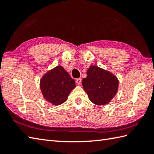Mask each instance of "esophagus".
<instances>
[{"label": "esophagus", "instance_id": "1", "mask_svg": "<svg viewBox=\"0 0 154 154\" xmlns=\"http://www.w3.org/2000/svg\"><path fill=\"white\" fill-rule=\"evenodd\" d=\"M81 81H82V79H81V78H78V79H76V83H77V85H80L81 84Z\"/></svg>", "mask_w": 154, "mask_h": 154}]
</instances>
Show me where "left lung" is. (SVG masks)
<instances>
[{"label": "left lung", "instance_id": "obj_1", "mask_svg": "<svg viewBox=\"0 0 154 154\" xmlns=\"http://www.w3.org/2000/svg\"><path fill=\"white\" fill-rule=\"evenodd\" d=\"M119 80L115 75L102 68L91 65L87 71L82 85L93 103L104 105L110 102L119 89Z\"/></svg>", "mask_w": 154, "mask_h": 154}]
</instances>
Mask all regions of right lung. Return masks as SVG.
Masks as SVG:
<instances>
[{"label":"right lung","instance_id":"1","mask_svg":"<svg viewBox=\"0 0 154 154\" xmlns=\"http://www.w3.org/2000/svg\"><path fill=\"white\" fill-rule=\"evenodd\" d=\"M75 87V80L61 65L48 71L40 80V89L44 99L55 106L65 102Z\"/></svg>","mask_w":154,"mask_h":154}]
</instances>
